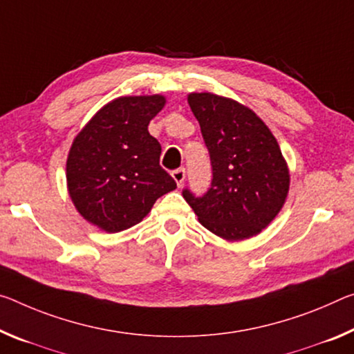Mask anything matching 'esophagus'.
I'll return each instance as SVG.
<instances>
[{
  "label": "esophagus",
  "mask_w": 354,
  "mask_h": 354,
  "mask_svg": "<svg viewBox=\"0 0 354 354\" xmlns=\"http://www.w3.org/2000/svg\"><path fill=\"white\" fill-rule=\"evenodd\" d=\"M171 176L176 181L178 186L181 187L183 183H184V179H186V170H184V168H176V170L171 171Z\"/></svg>",
  "instance_id": "esophagus-1"
}]
</instances>
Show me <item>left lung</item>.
Returning a JSON list of instances; mask_svg holds the SVG:
<instances>
[{"mask_svg": "<svg viewBox=\"0 0 354 354\" xmlns=\"http://www.w3.org/2000/svg\"><path fill=\"white\" fill-rule=\"evenodd\" d=\"M209 153L212 179L203 195L183 190L201 225L217 236H255L282 209L290 175L277 140L248 106L211 93L189 94Z\"/></svg>", "mask_w": 354, "mask_h": 354, "instance_id": "1", "label": "left lung"}]
</instances>
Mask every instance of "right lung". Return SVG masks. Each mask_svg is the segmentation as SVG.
<instances>
[{"label": "right lung", "instance_id": "obj_1", "mask_svg": "<svg viewBox=\"0 0 354 354\" xmlns=\"http://www.w3.org/2000/svg\"><path fill=\"white\" fill-rule=\"evenodd\" d=\"M165 97H118L75 137L66 165L69 195L93 225L118 233L142 222L156 200L176 189L160 167V143L148 124Z\"/></svg>", "mask_w": 354, "mask_h": 354}]
</instances>
